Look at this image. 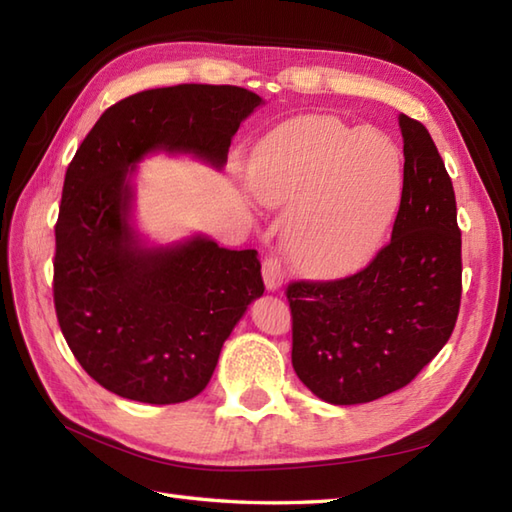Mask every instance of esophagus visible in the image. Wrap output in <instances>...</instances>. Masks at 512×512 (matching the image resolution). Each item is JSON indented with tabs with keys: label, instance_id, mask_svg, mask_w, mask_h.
I'll return each mask as SVG.
<instances>
[{
	"label": "esophagus",
	"instance_id": "esophagus-1",
	"mask_svg": "<svg viewBox=\"0 0 512 512\" xmlns=\"http://www.w3.org/2000/svg\"><path fill=\"white\" fill-rule=\"evenodd\" d=\"M264 284L268 290H277L284 284V264H281V259L277 255H268L264 259Z\"/></svg>",
	"mask_w": 512,
	"mask_h": 512
}]
</instances>
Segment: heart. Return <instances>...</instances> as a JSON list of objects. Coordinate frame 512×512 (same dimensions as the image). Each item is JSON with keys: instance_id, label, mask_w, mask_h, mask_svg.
I'll return each instance as SVG.
<instances>
[{"instance_id": "b5f03b06", "label": "heart", "mask_w": 512, "mask_h": 512, "mask_svg": "<svg viewBox=\"0 0 512 512\" xmlns=\"http://www.w3.org/2000/svg\"><path fill=\"white\" fill-rule=\"evenodd\" d=\"M250 184L266 204H289L288 246L314 275H347L372 257L405 189L402 149L378 127L301 116L262 138Z\"/></svg>"}]
</instances>
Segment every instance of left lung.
<instances>
[{
	"instance_id": "obj_1",
	"label": "left lung",
	"mask_w": 512,
	"mask_h": 512,
	"mask_svg": "<svg viewBox=\"0 0 512 512\" xmlns=\"http://www.w3.org/2000/svg\"><path fill=\"white\" fill-rule=\"evenodd\" d=\"M405 189L389 244L354 275L292 281V367L314 396L361 405L409 385L455 328L462 233L431 134L400 114Z\"/></svg>"
}]
</instances>
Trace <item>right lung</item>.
I'll list each match as a JSON object with an SVG mask.
<instances>
[{"mask_svg": "<svg viewBox=\"0 0 512 512\" xmlns=\"http://www.w3.org/2000/svg\"><path fill=\"white\" fill-rule=\"evenodd\" d=\"M262 105L235 85L184 83L107 107L65 171L54 224V310L76 361L116 396L176 405L209 385L222 345L264 295L257 250L209 237L147 248L129 226V176L151 151L220 169Z\"/></svg>", "mask_w": 512, "mask_h": 512, "instance_id": "1", "label": "right lung"}]
</instances>
